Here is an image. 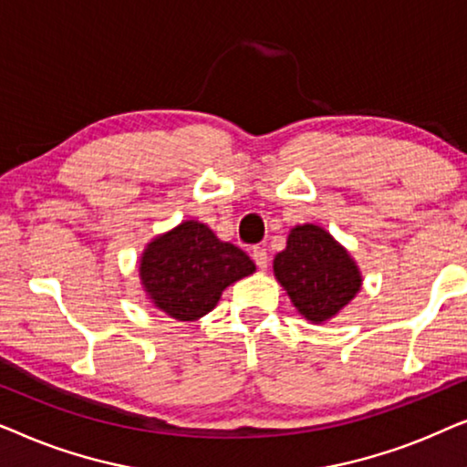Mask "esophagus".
<instances>
[{
  "instance_id": "esophagus-1",
  "label": "esophagus",
  "mask_w": 467,
  "mask_h": 467,
  "mask_svg": "<svg viewBox=\"0 0 467 467\" xmlns=\"http://www.w3.org/2000/svg\"><path fill=\"white\" fill-rule=\"evenodd\" d=\"M253 261H254V264H257L259 270H265V267H267V261H270V259H267L265 248L254 246V248H253Z\"/></svg>"
}]
</instances>
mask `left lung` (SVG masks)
Returning <instances> with one entry per match:
<instances>
[{
    "label": "left lung",
    "instance_id": "8db88e82",
    "mask_svg": "<svg viewBox=\"0 0 467 467\" xmlns=\"http://www.w3.org/2000/svg\"><path fill=\"white\" fill-rule=\"evenodd\" d=\"M274 276L312 323L329 321L361 289V272L347 248L312 223L291 229L286 248L274 257Z\"/></svg>",
    "mask_w": 467,
    "mask_h": 467
}]
</instances>
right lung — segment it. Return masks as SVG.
Here are the masks:
<instances>
[{
  "instance_id": "1",
  "label": "right lung",
  "mask_w": 467,
  "mask_h": 467,
  "mask_svg": "<svg viewBox=\"0 0 467 467\" xmlns=\"http://www.w3.org/2000/svg\"><path fill=\"white\" fill-rule=\"evenodd\" d=\"M253 272L254 264L242 248L221 242L200 221H184L159 235L140 259L146 296L176 321L208 315L229 285Z\"/></svg>"
}]
</instances>
